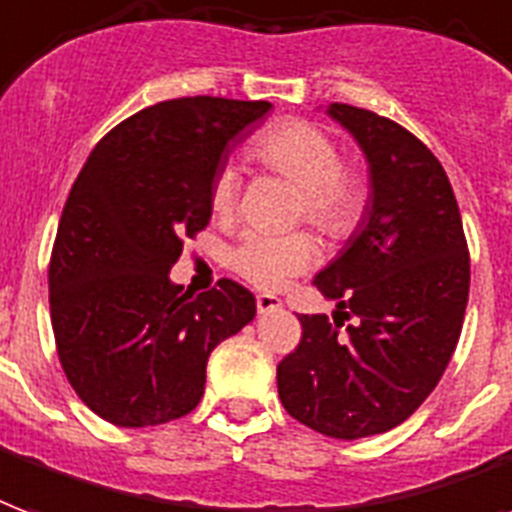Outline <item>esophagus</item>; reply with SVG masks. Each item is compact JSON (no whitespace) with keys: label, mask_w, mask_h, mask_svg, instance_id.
I'll return each instance as SVG.
<instances>
[{"label":"esophagus","mask_w":512,"mask_h":512,"mask_svg":"<svg viewBox=\"0 0 512 512\" xmlns=\"http://www.w3.org/2000/svg\"><path fill=\"white\" fill-rule=\"evenodd\" d=\"M255 304H257V312L260 314H268V312H276V309H282V301H279L276 295H257Z\"/></svg>","instance_id":"34e87169"}]
</instances>
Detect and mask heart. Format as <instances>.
Returning <instances> with one entry per match:
<instances>
[{
  "label": "heart",
  "instance_id": "b5f03b06",
  "mask_svg": "<svg viewBox=\"0 0 512 512\" xmlns=\"http://www.w3.org/2000/svg\"><path fill=\"white\" fill-rule=\"evenodd\" d=\"M246 157L263 170L293 181L301 189L295 214L328 241H344L361 227L369 208V187L361 173L342 162L339 143L304 119H285L257 135ZM236 168H222L208 189V208L219 219L238 203ZM317 244L304 230L246 233L230 249V268L260 290H279L287 279L314 266Z\"/></svg>",
  "mask_w": 512,
  "mask_h": 512
}]
</instances>
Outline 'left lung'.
I'll return each mask as SVG.
<instances>
[{
	"instance_id": "obj_1",
	"label": "left lung",
	"mask_w": 512,
	"mask_h": 512,
	"mask_svg": "<svg viewBox=\"0 0 512 512\" xmlns=\"http://www.w3.org/2000/svg\"><path fill=\"white\" fill-rule=\"evenodd\" d=\"M361 143L372 200L342 257L314 285L339 312L301 314V342L276 366L279 399L325 437L396 429L426 401L456 350L469 249L448 173L429 146L380 113L333 102ZM356 325L342 332L343 320Z\"/></svg>"
}]
</instances>
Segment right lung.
<instances>
[{
	"label": "right lung",
	"instance_id": "obj_1",
	"mask_svg": "<svg viewBox=\"0 0 512 512\" xmlns=\"http://www.w3.org/2000/svg\"><path fill=\"white\" fill-rule=\"evenodd\" d=\"M266 100L179 97L116 124L83 162L48 263L56 352L78 399L121 429L184 418L222 339L252 323L233 279L181 293L170 268L208 225V189L230 140Z\"/></svg>",
	"mask_w": 512,
	"mask_h": 512
}]
</instances>
